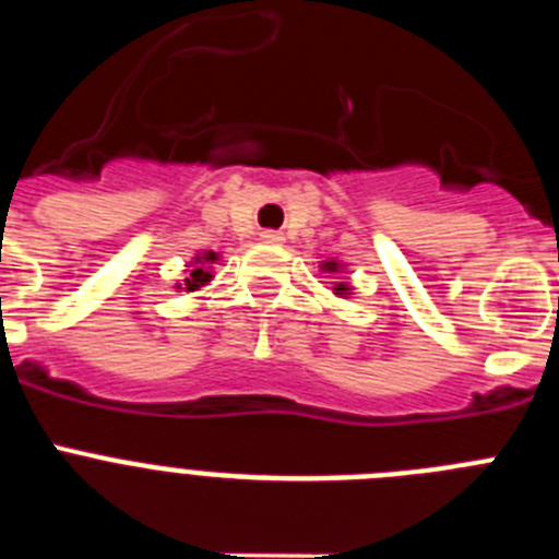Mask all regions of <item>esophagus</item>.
Here are the masks:
<instances>
[{
    "mask_svg": "<svg viewBox=\"0 0 559 559\" xmlns=\"http://www.w3.org/2000/svg\"><path fill=\"white\" fill-rule=\"evenodd\" d=\"M260 240H263V243H274V246H280L285 240L283 237V231H274V229H265V231H260Z\"/></svg>",
    "mask_w": 559,
    "mask_h": 559,
    "instance_id": "34e87169",
    "label": "esophagus"
}]
</instances>
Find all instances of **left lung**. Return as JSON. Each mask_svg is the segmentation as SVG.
Masks as SVG:
<instances>
[{
  "instance_id": "8db88e82",
  "label": "left lung",
  "mask_w": 559,
  "mask_h": 559,
  "mask_svg": "<svg viewBox=\"0 0 559 559\" xmlns=\"http://www.w3.org/2000/svg\"><path fill=\"white\" fill-rule=\"evenodd\" d=\"M324 269L335 271V263H328V265H324ZM335 290H338V294H344V290H347V285H338V288H335Z\"/></svg>"
}]
</instances>
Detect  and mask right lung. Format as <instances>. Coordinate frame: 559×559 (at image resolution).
Here are the masks:
<instances>
[{
  "instance_id": "1",
  "label": "right lung",
  "mask_w": 559,
  "mask_h": 559,
  "mask_svg": "<svg viewBox=\"0 0 559 559\" xmlns=\"http://www.w3.org/2000/svg\"><path fill=\"white\" fill-rule=\"evenodd\" d=\"M212 260H215V254H212V251H210V254H206L204 257V263H212ZM210 271H204V269H195V271H192V274H190V280H187V290H195V288H201V285H204V283H210Z\"/></svg>"
}]
</instances>
